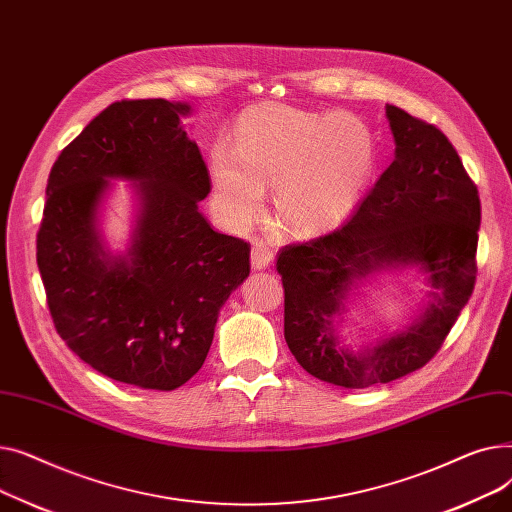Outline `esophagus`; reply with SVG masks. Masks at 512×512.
I'll return each instance as SVG.
<instances>
[{
    "instance_id": "esophagus-1",
    "label": "esophagus",
    "mask_w": 512,
    "mask_h": 512,
    "mask_svg": "<svg viewBox=\"0 0 512 512\" xmlns=\"http://www.w3.org/2000/svg\"><path fill=\"white\" fill-rule=\"evenodd\" d=\"M274 261V251L263 240H255L251 247V267L253 270H265Z\"/></svg>"
}]
</instances>
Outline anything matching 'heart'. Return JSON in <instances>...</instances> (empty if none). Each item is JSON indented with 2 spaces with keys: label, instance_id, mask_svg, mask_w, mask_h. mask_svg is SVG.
<instances>
[{
  "label": "heart",
  "instance_id": "heart-1",
  "mask_svg": "<svg viewBox=\"0 0 512 512\" xmlns=\"http://www.w3.org/2000/svg\"><path fill=\"white\" fill-rule=\"evenodd\" d=\"M378 166L371 126L353 114H317L284 103L255 105L236 124V145L215 143L209 172L230 226L255 220L274 186L280 220L299 234L328 232L359 207Z\"/></svg>",
  "mask_w": 512,
  "mask_h": 512
}]
</instances>
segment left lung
Segmentation results:
<instances>
[{
	"label": "left lung",
	"mask_w": 512,
	"mask_h": 512,
	"mask_svg": "<svg viewBox=\"0 0 512 512\" xmlns=\"http://www.w3.org/2000/svg\"><path fill=\"white\" fill-rule=\"evenodd\" d=\"M394 161L342 228L278 253L284 338L313 378L342 388L388 384L432 359L475 286L481 205L463 161L434 124L386 105ZM415 271L428 305L402 331L357 352L338 334L355 287Z\"/></svg>",
	"instance_id": "8db88e82"
}]
</instances>
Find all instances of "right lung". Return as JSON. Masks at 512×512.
I'll use <instances>...</instances> for the list:
<instances>
[{"instance_id":"obj_1","label":"right lung","mask_w":512,"mask_h":512,"mask_svg":"<svg viewBox=\"0 0 512 512\" xmlns=\"http://www.w3.org/2000/svg\"><path fill=\"white\" fill-rule=\"evenodd\" d=\"M166 99L116 101L60 153L47 180L37 265L58 334L95 371L143 390H174L205 363L218 315L251 272L245 240L199 211L211 191L201 151ZM110 179L138 197L129 249L98 230Z\"/></svg>"}]
</instances>
